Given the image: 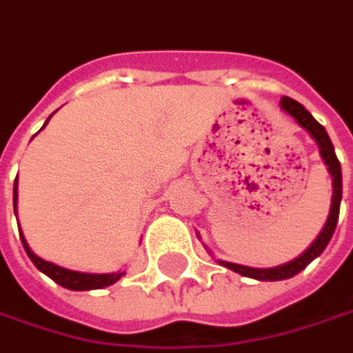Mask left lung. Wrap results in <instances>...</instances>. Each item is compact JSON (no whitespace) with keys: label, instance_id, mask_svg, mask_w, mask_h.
Instances as JSON below:
<instances>
[{"label":"left lung","instance_id":"left-lung-1","mask_svg":"<svg viewBox=\"0 0 353 353\" xmlns=\"http://www.w3.org/2000/svg\"><path fill=\"white\" fill-rule=\"evenodd\" d=\"M280 108L290 114L319 145V153L331 174L333 179V196H331V208H329V216L325 221V227L321 229V233L317 235V239L307 247L299 257H294L292 261L288 263H282V265H276V268H249V265H241V263H233V261H223L219 259L221 265L245 276V278H253V280H259V282H276V280H288L292 276H296L299 272H303L315 257H319L327 243L331 241L333 237V231H335V225H337V219H339V204H341V165L337 161V155H335V149H333V143L327 134V130L319 124L317 120L311 116V112L303 104H299L296 100L284 96L280 100Z\"/></svg>","mask_w":353,"mask_h":353}]
</instances>
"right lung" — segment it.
<instances>
[{"instance_id": "1", "label": "right lung", "mask_w": 353, "mask_h": 353, "mask_svg": "<svg viewBox=\"0 0 353 353\" xmlns=\"http://www.w3.org/2000/svg\"><path fill=\"white\" fill-rule=\"evenodd\" d=\"M50 120V116H48ZM48 120L44 124H48ZM44 128V126H42ZM40 128V130H42ZM18 200V177H16V183H14V204ZM20 239H22V245L26 249L28 257L32 259L36 268L46 274L50 280H54L57 284H61L63 288H69V290H98V288H106V286H112L114 282H118L124 272H112V274H88V272H75V270H67V268H61L52 261H46L42 257H38L34 251L30 249L28 241L24 239L22 235V229H20Z\"/></svg>"}]
</instances>
